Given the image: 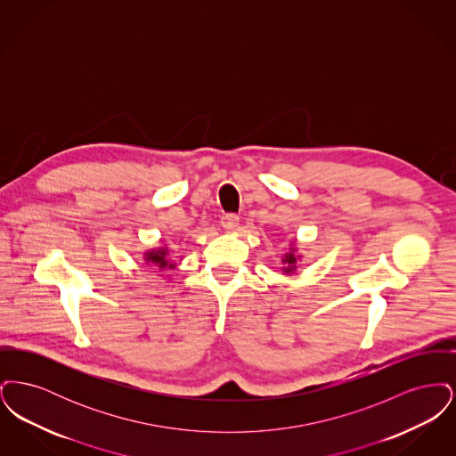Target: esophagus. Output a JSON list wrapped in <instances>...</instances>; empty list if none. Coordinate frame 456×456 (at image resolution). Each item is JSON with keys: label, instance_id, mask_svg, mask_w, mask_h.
Here are the masks:
<instances>
[{"label": "esophagus", "instance_id": "34e87169", "mask_svg": "<svg viewBox=\"0 0 456 456\" xmlns=\"http://www.w3.org/2000/svg\"><path fill=\"white\" fill-rule=\"evenodd\" d=\"M220 224H222V227H224L227 232H234L239 227V217L238 216H234V214H227V216L222 217Z\"/></svg>", "mask_w": 456, "mask_h": 456}]
</instances>
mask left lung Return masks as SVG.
I'll return each mask as SVG.
<instances>
[{
  "instance_id": "1",
  "label": "left lung",
  "mask_w": 456,
  "mask_h": 456,
  "mask_svg": "<svg viewBox=\"0 0 456 456\" xmlns=\"http://www.w3.org/2000/svg\"><path fill=\"white\" fill-rule=\"evenodd\" d=\"M301 260H303V255H299V253H297V242H296V240H292V242L289 244L287 253L282 256L283 275H285V277L294 275V273L297 272V265H299V261Z\"/></svg>"
}]
</instances>
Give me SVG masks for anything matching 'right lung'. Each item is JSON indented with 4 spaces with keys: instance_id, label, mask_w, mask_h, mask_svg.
Wrapping results in <instances>:
<instances>
[{
    "instance_id": "add662e5",
    "label": "right lung",
    "mask_w": 456,
    "mask_h": 456,
    "mask_svg": "<svg viewBox=\"0 0 456 456\" xmlns=\"http://www.w3.org/2000/svg\"><path fill=\"white\" fill-rule=\"evenodd\" d=\"M142 258L145 261V265L152 266L153 270H159V272H173L175 265H177L171 258V251H169L167 246L151 248V249L142 253ZM164 279L171 281V277H164Z\"/></svg>"
}]
</instances>
